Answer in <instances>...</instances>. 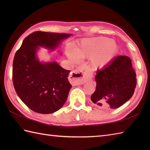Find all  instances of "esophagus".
<instances>
[{"label":"esophagus","mask_w":150,"mask_h":150,"mask_svg":"<svg viewBox=\"0 0 150 150\" xmlns=\"http://www.w3.org/2000/svg\"><path fill=\"white\" fill-rule=\"evenodd\" d=\"M91 78L90 72L85 66H82L73 70L69 76V81L73 85H80L90 81Z\"/></svg>","instance_id":"34e87169"}]
</instances>
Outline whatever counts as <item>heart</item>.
I'll use <instances>...</instances> for the list:
<instances>
[{
	"label": "heart",
	"instance_id": "1",
	"mask_svg": "<svg viewBox=\"0 0 150 150\" xmlns=\"http://www.w3.org/2000/svg\"><path fill=\"white\" fill-rule=\"evenodd\" d=\"M117 44L109 38L99 37L82 40L75 50L69 47L67 55L73 62H77L79 57L91 58L94 68H101L109 64L115 56Z\"/></svg>",
	"mask_w": 150,
	"mask_h": 150
}]
</instances>
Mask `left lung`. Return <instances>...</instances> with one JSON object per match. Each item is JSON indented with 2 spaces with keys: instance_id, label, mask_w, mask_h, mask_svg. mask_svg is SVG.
Instances as JSON below:
<instances>
[{
  "instance_id": "left-lung-1",
  "label": "left lung",
  "mask_w": 150,
  "mask_h": 150,
  "mask_svg": "<svg viewBox=\"0 0 150 150\" xmlns=\"http://www.w3.org/2000/svg\"><path fill=\"white\" fill-rule=\"evenodd\" d=\"M96 90L91 100L98 107L116 109L132 97L137 84L136 73L129 57L124 55L114 58L95 77Z\"/></svg>"
}]
</instances>
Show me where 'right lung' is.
I'll return each instance as SVG.
<instances>
[{"instance_id": "1", "label": "right lung", "mask_w": 150, "mask_h": 150, "mask_svg": "<svg viewBox=\"0 0 150 150\" xmlns=\"http://www.w3.org/2000/svg\"><path fill=\"white\" fill-rule=\"evenodd\" d=\"M71 34L35 31L24 39L13 62V82L21 100L35 112L49 114L58 111L71 88L69 70L57 62H41L37 57L39 47L55 50Z\"/></svg>"}]
</instances>
